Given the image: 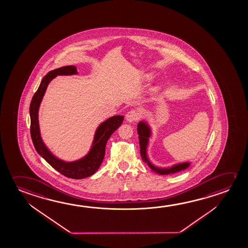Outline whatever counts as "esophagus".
I'll return each instance as SVG.
<instances>
[{
	"label": "esophagus",
	"instance_id": "34e87169",
	"mask_svg": "<svg viewBox=\"0 0 248 248\" xmlns=\"http://www.w3.org/2000/svg\"><path fill=\"white\" fill-rule=\"evenodd\" d=\"M139 112L138 110H130L126 114L125 118L128 122H134L139 118Z\"/></svg>",
	"mask_w": 248,
	"mask_h": 248
}]
</instances>
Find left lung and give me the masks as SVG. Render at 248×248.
<instances>
[{
  "mask_svg": "<svg viewBox=\"0 0 248 248\" xmlns=\"http://www.w3.org/2000/svg\"><path fill=\"white\" fill-rule=\"evenodd\" d=\"M138 133L139 135L140 153H141L142 161L144 163H146L152 171H154L156 174H159V175L175 174L176 172L184 170L190 166L189 163H179V164L174 165L170 168H165V169H161V168L154 166L152 163H150V160L147 156V146L149 143V138H150V135H151V130H150V126L147 124L146 122L141 121V122L138 123Z\"/></svg>",
  "mask_w": 248,
  "mask_h": 248,
  "instance_id": "left-lung-1",
  "label": "left lung"
}]
</instances>
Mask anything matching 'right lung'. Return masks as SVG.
<instances>
[{"mask_svg": "<svg viewBox=\"0 0 248 248\" xmlns=\"http://www.w3.org/2000/svg\"><path fill=\"white\" fill-rule=\"evenodd\" d=\"M77 73V68L74 65H67L50 71L45 77L42 78L41 85L33 95L29 107V113L31 118L30 133L37 152L41 155L53 169L59 171L62 175L69 178L82 179L93 175L94 173L98 170L105 157L107 141L114 131L122 124L124 117L119 115L114 116L108 118L98 126L94 136L92 148L88 154L83 158L74 162H65L54 156L41 139L38 119L39 107L45 94L46 87L52 79L58 75H73Z\"/></svg>", "mask_w": 248, "mask_h": 248, "instance_id": "add662e5", "label": "right lung"}]
</instances>
